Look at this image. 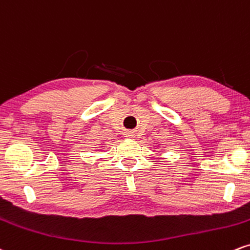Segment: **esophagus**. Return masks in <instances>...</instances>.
<instances>
[{
	"label": "esophagus",
	"mask_w": 250,
	"mask_h": 250,
	"mask_svg": "<svg viewBox=\"0 0 250 250\" xmlns=\"http://www.w3.org/2000/svg\"><path fill=\"white\" fill-rule=\"evenodd\" d=\"M126 137L132 138V137H133V133H131V132H127V133H126Z\"/></svg>",
	"instance_id": "1"
}]
</instances>
